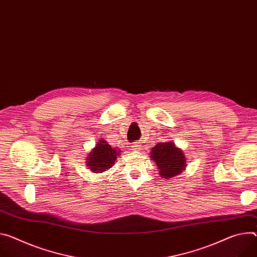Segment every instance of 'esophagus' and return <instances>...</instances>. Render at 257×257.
<instances>
[{
	"instance_id": "1",
	"label": "esophagus",
	"mask_w": 257,
	"mask_h": 257,
	"mask_svg": "<svg viewBox=\"0 0 257 257\" xmlns=\"http://www.w3.org/2000/svg\"><path fill=\"white\" fill-rule=\"evenodd\" d=\"M130 148H131V150H132V151H134V152H138V151H141V150H142V146L139 145V144H137V143L132 144V146H131Z\"/></svg>"
}]
</instances>
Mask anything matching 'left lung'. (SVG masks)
<instances>
[{
  "instance_id": "obj_1",
  "label": "left lung",
  "mask_w": 257,
  "mask_h": 257,
  "mask_svg": "<svg viewBox=\"0 0 257 257\" xmlns=\"http://www.w3.org/2000/svg\"><path fill=\"white\" fill-rule=\"evenodd\" d=\"M151 159L158 166L160 176L165 179L177 176L186 167L185 155L171 142L156 145L152 149Z\"/></svg>"
}]
</instances>
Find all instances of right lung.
<instances>
[{
	"instance_id": "right-lung-1",
	"label": "right lung",
	"mask_w": 257,
	"mask_h": 257,
	"mask_svg": "<svg viewBox=\"0 0 257 257\" xmlns=\"http://www.w3.org/2000/svg\"><path fill=\"white\" fill-rule=\"evenodd\" d=\"M121 153V150L111 148L107 142L100 139L95 145V148L88 154L86 159V165L93 173H101L108 170Z\"/></svg>"
}]
</instances>
